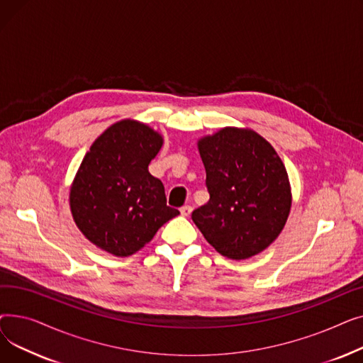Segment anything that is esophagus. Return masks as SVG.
<instances>
[{
    "mask_svg": "<svg viewBox=\"0 0 363 363\" xmlns=\"http://www.w3.org/2000/svg\"><path fill=\"white\" fill-rule=\"evenodd\" d=\"M179 212H181L182 216H189V215H191V212H193V207L191 206H182L179 208Z\"/></svg>",
    "mask_w": 363,
    "mask_h": 363,
    "instance_id": "34e87169",
    "label": "esophagus"
}]
</instances>
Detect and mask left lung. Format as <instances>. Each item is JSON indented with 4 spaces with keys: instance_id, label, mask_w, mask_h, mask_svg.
Listing matches in <instances>:
<instances>
[{
    "instance_id": "1",
    "label": "left lung",
    "mask_w": 363,
    "mask_h": 363,
    "mask_svg": "<svg viewBox=\"0 0 363 363\" xmlns=\"http://www.w3.org/2000/svg\"><path fill=\"white\" fill-rule=\"evenodd\" d=\"M197 145L211 200L193 212L194 223L228 259L259 255L290 215L291 188L282 160L252 129L223 128Z\"/></svg>"
}]
</instances>
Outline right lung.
<instances>
[{
  "instance_id": "1",
  "label": "right lung",
  "mask_w": 363,
  "mask_h": 363,
  "mask_svg": "<svg viewBox=\"0 0 363 363\" xmlns=\"http://www.w3.org/2000/svg\"><path fill=\"white\" fill-rule=\"evenodd\" d=\"M163 145L159 132L125 119L94 141L70 188V211L81 233L101 250L126 257L179 215L164 186L148 172Z\"/></svg>"
}]
</instances>
